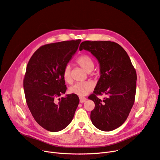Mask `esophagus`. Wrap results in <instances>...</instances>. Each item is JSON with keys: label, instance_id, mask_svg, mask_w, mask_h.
Masks as SVG:
<instances>
[{"label": "esophagus", "instance_id": "esophagus-1", "mask_svg": "<svg viewBox=\"0 0 160 160\" xmlns=\"http://www.w3.org/2000/svg\"><path fill=\"white\" fill-rule=\"evenodd\" d=\"M79 99H80L81 103H83V102H85L87 100V98H85V97H80Z\"/></svg>", "mask_w": 160, "mask_h": 160}]
</instances>
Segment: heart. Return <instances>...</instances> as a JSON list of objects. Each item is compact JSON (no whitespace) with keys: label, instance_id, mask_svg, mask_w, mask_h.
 I'll return each mask as SVG.
<instances>
[{"label":"heart","instance_id":"b5f03b06","mask_svg":"<svg viewBox=\"0 0 160 160\" xmlns=\"http://www.w3.org/2000/svg\"><path fill=\"white\" fill-rule=\"evenodd\" d=\"M76 63L83 69L87 72H91L94 69V63L92 59L87 55H81L77 59ZM63 78L67 83H72V77L71 74V68L69 66H66L63 71ZM94 85L91 82H77L75 85L69 88V92L72 94H77L82 97L86 96L93 90Z\"/></svg>","mask_w":160,"mask_h":160}]
</instances>
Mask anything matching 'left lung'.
Here are the masks:
<instances>
[{
	"mask_svg": "<svg viewBox=\"0 0 160 160\" xmlns=\"http://www.w3.org/2000/svg\"><path fill=\"white\" fill-rule=\"evenodd\" d=\"M89 51L98 60L100 78L88 97L95 104L91 112L92 124L98 129L110 131L128 118L135 99L137 73L129 56L119 44L112 41L82 42L79 50ZM105 94L103 100L98 95Z\"/></svg>",
	"mask_w": 160,
	"mask_h": 160,
	"instance_id": "1",
	"label": "left lung"
}]
</instances>
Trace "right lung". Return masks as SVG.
Returning <instances> with one entry per match:
<instances>
[{"label":"right lung","instance_id":"1","mask_svg":"<svg viewBox=\"0 0 160 160\" xmlns=\"http://www.w3.org/2000/svg\"><path fill=\"white\" fill-rule=\"evenodd\" d=\"M81 41L41 46L28 63L23 79L25 100L37 123L48 131L65 129L72 121L79 103L78 96L74 94L57 98L66 91L63 71Z\"/></svg>","mask_w":160,"mask_h":160}]
</instances>
